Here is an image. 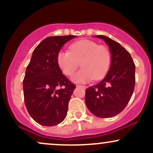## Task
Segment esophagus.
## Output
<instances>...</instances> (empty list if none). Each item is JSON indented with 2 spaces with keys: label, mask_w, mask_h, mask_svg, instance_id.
I'll use <instances>...</instances> for the list:
<instances>
[{
  "label": "esophagus",
  "mask_w": 153,
  "mask_h": 153,
  "mask_svg": "<svg viewBox=\"0 0 153 153\" xmlns=\"http://www.w3.org/2000/svg\"><path fill=\"white\" fill-rule=\"evenodd\" d=\"M76 87H81L82 88H86V86L85 85H77Z\"/></svg>",
  "instance_id": "esophagus-1"
}]
</instances>
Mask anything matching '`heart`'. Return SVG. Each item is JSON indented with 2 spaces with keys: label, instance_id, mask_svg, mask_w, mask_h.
Returning a JSON list of instances; mask_svg holds the SVG:
<instances>
[{
  "label": "heart",
  "instance_id": "b5f03b06",
  "mask_svg": "<svg viewBox=\"0 0 153 153\" xmlns=\"http://www.w3.org/2000/svg\"><path fill=\"white\" fill-rule=\"evenodd\" d=\"M69 50H61L57 54V65L63 74L73 75L80 63L82 68L72 78L74 82L83 83L106 76L112 59L108 47L92 40L82 39L72 44Z\"/></svg>",
  "mask_w": 153,
  "mask_h": 153
}]
</instances>
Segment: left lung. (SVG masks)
I'll list each match as a JSON object with an SVG mask.
<instances>
[{
    "label": "left lung",
    "mask_w": 153,
    "mask_h": 153,
    "mask_svg": "<svg viewBox=\"0 0 153 153\" xmlns=\"http://www.w3.org/2000/svg\"><path fill=\"white\" fill-rule=\"evenodd\" d=\"M111 52V67L99 83L88 88L85 102L93 114L99 118L114 117L122 111L131 99L135 85V65L130 54L120 44L103 35Z\"/></svg>",
    "instance_id": "left-lung-1"
}]
</instances>
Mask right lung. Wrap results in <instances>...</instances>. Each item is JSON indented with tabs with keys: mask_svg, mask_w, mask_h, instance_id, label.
Returning <instances> with one entry per match:
<instances>
[{
	"mask_svg": "<svg viewBox=\"0 0 153 153\" xmlns=\"http://www.w3.org/2000/svg\"><path fill=\"white\" fill-rule=\"evenodd\" d=\"M75 37L68 35L45 39L35 48L26 68L23 81L24 102L29 115L41 125L55 126L67 116L75 85L59 68L57 54L65 44Z\"/></svg>",
	"mask_w": 153,
	"mask_h": 153,
	"instance_id": "right-lung-1",
	"label": "right lung"
}]
</instances>
